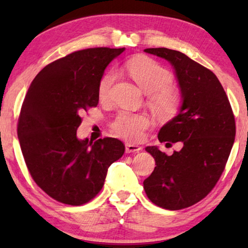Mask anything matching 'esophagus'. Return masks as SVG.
Here are the masks:
<instances>
[{"label":"esophagus","instance_id":"1","mask_svg":"<svg viewBox=\"0 0 248 248\" xmlns=\"http://www.w3.org/2000/svg\"><path fill=\"white\" fill-rule=\"evenodd\" d=\"M142 148L139 145H136V144H125V152L127 153H137L139 152V151H141Z\"/></svg>","mask_w":248,"mask_h":248}]
</instances>
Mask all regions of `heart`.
I'll return each mask as SVG.
<instances>
[{
  "label": "heart",
  "mask_w": 248,
  "mask_h": 248,
  "mask_svg": "<svg viewBox=\"0 0 248 248\" xmlns=\"http://www.w3.org/2000/svg\"><path fill=\"white\" fill-rule=\"evenodd\" d=\"M127 70L136 83L146 94L150 102L158 112L167 115L173 112L179 104L178 92L171 87L173 74L156 61L150 58L132 59L127 63ZM117 78L116 71L111 70L103 75L98 85V94L102 99H107ZM149 117L143 114L123 111L116 117L111 128L124 139L138 142L143 139L144 131L150 127Z\"/></svg>",
  "instance_id": "1"
}]
</instances>
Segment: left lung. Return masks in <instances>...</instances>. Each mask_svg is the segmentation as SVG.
<instances>
[{
  "instance_id": "left-lung-1",
  "label": "left lung",
  "mask_w": 248,
  "mask_h": 248,
  "mask_svg": "<svg viewBox=\"0 0 248 248\" xmlns=\"http://www.w3.org/2000/svg\"><path fill=\"white\" fill-rule=\"evenodd\" d=\"M165 59L175 70L182 106L158 132L159 142H182L167 155L157 146L145 151L155 159L143 182L148 198L169 210L188 208L203 199L224 170L235 140V120L228 96L216 74L186 54L167 48L144 49Z\"/></svg>"
}]
</instances>
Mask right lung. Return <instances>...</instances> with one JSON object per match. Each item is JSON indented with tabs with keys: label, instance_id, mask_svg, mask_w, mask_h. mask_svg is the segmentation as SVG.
I'll return each mask as SVG.
<instances>
[{
	"label": "right lung",
	"instance_id": "1",
	"mask_svg": "<svg viewBox=\"0 0 248 248\" xmlns=\"http://www.w3.org/2000/svg\"><path fill=\"white\" fill-rule=\"evenodd\" d=\"M124 48L79 50L46 65L20 109L17 136L35 183L59 202L81 205L102 190L108 167L123 156L115 138L79 140L81 116L96 107L107 65Z\"/></svg>",
	"mask_w": 248,
	"mask_h": 248
}]
</instances>
